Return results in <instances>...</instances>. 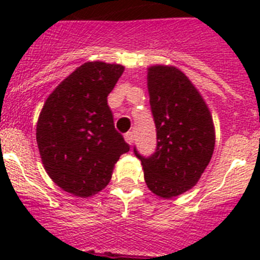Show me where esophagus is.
Segmentation results:
<instances>
[{
    "label": "esophagus",
    "mask_w": 260,
    "mask_h": 260,
    "mask_svg": "<svg viewBox=\"0 0 260 260\" xmlns=\"http://www.w3.org/2000/svg\"><path fill=\"white\" fill-rule=\"evenodd\" d=\"M125 141H126V143L130 144V146H132V144L134 143V135H133V133H126V134H125Z\"/></svg>",
    "instance_id": "obj_1"
}]
</instances>
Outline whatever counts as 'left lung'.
<instances>
[{
    "label": "left lung",
    "instance_id": "left-lung-1",
    "mask_svg": "<svg viewBox=\"0 0 260 260\" xmlns=\"http://www.w3.org/2000/svg\"><path fill=\"white\" fill-rule=\"evenodd\" d=\"M157 135L156 152L142 161L147 187L160 198L183 194L201 180L215 150V126L204 99L176 66L147 69Z\"/></svg>",
    "mask_w": 260,
    "mask_h": 260
}]
</instances>
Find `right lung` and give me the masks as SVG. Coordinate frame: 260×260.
<instances>
[{"instance_id": "right-lung-1", "label": "right lung", "mask_w": 260, "mask_h": 260, "mask_svg": "<svg viewBox=\"0 0 260 260\" xmlns=\"http://www.w3.org/2000/svg\"><path fill=\"white\" fill-rule=\"evenodd\" d=\"M123 70L118 63L86 62L53 89L39 116L36 142L44 169L79 198L102 191L119 156L130 150L107 100Z\"/></svg>"}]
</instances>
